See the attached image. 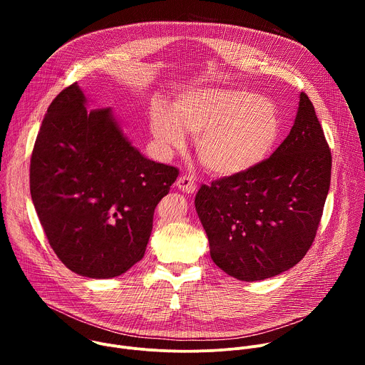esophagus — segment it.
<instances>
[{
    "mask_svg": "<svg viewBox=\"0 0 365 365\" xmlns=\"http://www.w3.org/2000/svg\"><path fill=\"white\" fill-rule=\"evenodd\" d=\"M176 186L185 192V193H195L197 186H196V182L192 176L189 175H185V176H180L178 180H176Z\"/></svg>",
    "mask_w": 365,
    "mask_h": 365,
    "instance_id": "34e87169",
    "label": "esophagus"
}]
</instances>
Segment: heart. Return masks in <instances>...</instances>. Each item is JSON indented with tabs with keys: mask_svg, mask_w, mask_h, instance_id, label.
Instances as JSON below:
<instances>
[{
	"mask_svg": "<svg viewBox=\"0 0 365 365\" xmlns=\"http://www.w3.org/2000/svg\"><path fill=\"white\" fill-rule=\"evenodd\" d=\"M153 137L163 154L182 148L187 131L195 138L200 163L215 175L232 176L262 163L282 133L274 103L242 89L212 88L180 95L172 113L154 106Z\"/></svg>",
	"mask_w": 365,
	"mask_h": 365,
	"instance_id": "obj_1",
	"label": "heart"
}]
</instances>
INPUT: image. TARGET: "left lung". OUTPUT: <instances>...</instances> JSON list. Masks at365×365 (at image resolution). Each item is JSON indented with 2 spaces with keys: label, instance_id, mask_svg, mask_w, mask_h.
<instances>
[{
  "label": "left lung",
  "instance_id": "obj_1",
  "mask_svg": "<svg viewBox=\"0 0 365 365\" xmlns=\"http://www.w3.org/2000/svg\"><path fill=\"white\" fill-rule=\"evenodd\" d=\"M331 166L315 107L302 92L290 134L269 159L197 190L195 206L214 263L244 282L297 264L315 241Z\"/></svg>",
  "mask_w": 365,
  "mask_h": 365
}]
</instances>
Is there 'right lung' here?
<instances>
[{"instance_id": "right-lung-1", "label": "right lung", "mask_w": 365, "mask_h": 365, "mask_svg": "<svg viewBox=\"0 0 365 365\" xmlns=\"http://www.w3.org/2000/svg\"><path fill=\"white\" fill-rule=\"evenodd\" d=\"M179 170L130 144L111 108H85L78 83L47 108L30 159V193L47 241L73 273L110 279L143 258L154 210Z\"/></svg>"}]
</instances>
